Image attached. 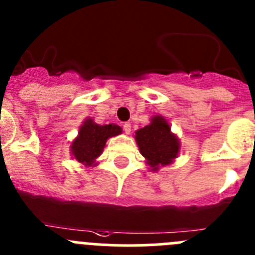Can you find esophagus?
I'll use <instances>...</instances> for the list:
<instances>
[{
  "label": "esophagus",
  "instance_id": "1",
  "mask_svg": "<svg viewBox=\"0 0 255 255\" xmlns=\"http://www.w3.org/2000/svg\"><path fill=\"white\" fill-rule=\"evenodd\" d=\"M130 129H132V126H130V123H125V125H123V130H125L126 134H129Z\"/></svg>",
  "mask_w": 255,
  "mask_h": 255
}]
</instances>
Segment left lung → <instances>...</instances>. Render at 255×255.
I'll list each match as a JSON object with an SVG mask.
<instances>
[{"label": "left lung", "mask_w": 255, "mask_h": 255, "mask_svg": "<svg viewBox=\"0 0 255 255\" xmlns=\"http://www.w3.org/2000/svg\"><path fill=\"white\" fill-rule=\"evenodd\" d=\"M134 138L152 171L172 163L180 152V141L162 116L152 117L151 123L137 130Z\"/></svg>", "instance_id": "obj_1"}]
</instances>
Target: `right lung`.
I'll return each mask as SVG.
<instances>
[{
    "label": "right lung",
    "instance_id": "obj_1",
    "mask_svg": "<svg viewBox=\"0 0 255 255\" xmlns=\"http://www.w3.org/2000/svg\"><path fill=\"white\" fill-rule=\"evenodd\" d=\"M121 133H122V128L120 126L113 125V123L99 126L94 123L92 118H87L83 122L82 127L79 128L78 137L71 143V154L78 162L84 165L85 167L97 165L95 160L103 152L107 139Z\"/></svg>",
    "mask_w": 255,
    "mask_h": 255
}]
</instances>
